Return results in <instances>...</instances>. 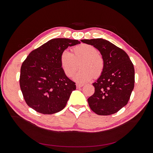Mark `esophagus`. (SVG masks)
I'll return each mask as SVG.
<instances>
[{
    "mask_svg": "<svg viewBox=\"0 0 153 153\" xmlns=\"http://www.w3.org/2000/svg\"><path fill=\"white\" fill-rule=\"evenodd\" d=\"M83 86V85L82 84H76V87L77 88H81V87H82Z\"/></svg>",
    "mask_w": 153,
    "mask_h": 153,
    "instance_id": "34e87169",
    "label": "esophagus"
}]
</instances>
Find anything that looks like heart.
<instances>
[{"mask_svg":"<svg viewBox=\"0 0 153 153\" xmlns=\"http://www.w3.org/2000/svg\"><path fill=\"white\" fill-rule=\"evenodd\" d=\"M72 54L63 51L60 56V64L65 75L74 76L79 64L80 70L74 76L76 81L84 83L97 78L103 73L105 62L96 48L92 45L81 44L72 48Z\"/></svg>","mask_w":153,"mask_h":153,"instance_id":"obj_1","label":"heart"}]
</instances>
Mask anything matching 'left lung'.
<instances>
[{"mask_svg": "<svg viewBox=\"0 0 153 153\" xmlns=\"http://www.w3.org/2000/svg\"><path fill=\"white\" fill-rule=\"evenodd\" d=\"M100 52L105 62L103 73L93 83L94 94L87 99L91 109L99 115L117 113L128 103L134 85V69L121 48L102 38L82 39Z\"/></svg>", "mask_w": 153, "mask_h": 153, "instance_id": "8db88e82", "label": "left lung"}]
</instances>
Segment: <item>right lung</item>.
Segmentation results:
<instances>
[{
	"label": "right lung",
	"instance_id": "1",
	"mask_svg": "<svg viewBox=\"0 0 153 153\" xmlns=\"http://www.w3.org/2000/svg\"><path fill=\"white\" fill-rule=\"evenodd\" d=\"M76 39L54 38L32 51L22 64L20 89L27 105L43 114H53L66 107L76 83L63 72L61 53L79 44Z\"/></svg>",
	"mask_w": 153,
	"mask_h": 153
}]
</instances>
